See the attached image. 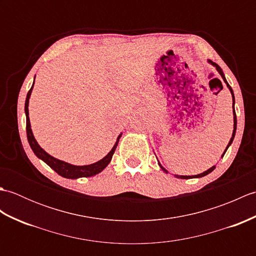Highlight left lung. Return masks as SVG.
<instances>
[{"instance_id": "8db88e82", "label": "left lung", "mask_w": 256, "mask_h": 256, "mask_svg": "<svg viewBox=\"0 0 256 256\" xmlns=\"http://www.w3.org/2000/svg\"><path fill=\"white\" fill-rule=\"evenodd\" d=\"M209 62H211V64H214V66L216 68V70H218L219 72V74H221V77H222V79L224 80V82L226 84V86H228V88L230 89V91H231V94H232V100H233V116H234V130H233V133H232V138H231V140H230V142H229V144H228V146H226V150H224V155L222 156H224V154H226V150H228V148H229V146L231 145V143L233 142V138H234V135H236V110H234V94H233V90H232V88L230 86V84H228V81H226V77H224V72H222V69L218 66V64H216V62H212L211 60H209ZM160 168L162 170H164L165 172H167V170H165L164 167H162L160 164ZM216 168V166H212L211 168H209L208 170L206 172H202V174H199V175H196V176H177L176 175V177H179V178H182V179H189V178H192V177H204V176H206V175H208V174H210L212 170H214Z\"/></svg>"}]
</instances>
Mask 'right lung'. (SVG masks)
I'll return each mask as SVG.
<instances>
[{
  "label": "right lung",
  "instance_id": "add662e5",
  "mask_svg": "<svg viewBox=\"0 0 256 256\" xmlns=\"http://www.w3.org/2000/svg\"><path fill=\"white\" fill-rule=\"evenodd\" d=\"M32 86H34V84H32ZM32 88L30 89L28 94H27V96H26L25 113H26L27 140H28V143L30 145L32 152L35 153V155L38 157V158L44 160L48 166L52 168V170L58 174V175H60L64 178L76 179V178H79V177H91V176L96 175V174H99L101 170H104V168L108 166V162H110L112 156L114 154V152H116V148L118 143V138H121V135H120V136L118 138L116 143L114 144L113 148L110 150V153H108L106 157H103L101 160L94 162V164L86 165V166H74V165L68 164V162H66L59 160L55 158V157L50 156V154L46 153V152L42 150L40 145H38V143L36 142V140L34 138V135H32V128H30V116H28V102H30V94H32Z\"/></svg>",
  "mask_w": 256,
  "mask_h": 256
}]
</instances>
